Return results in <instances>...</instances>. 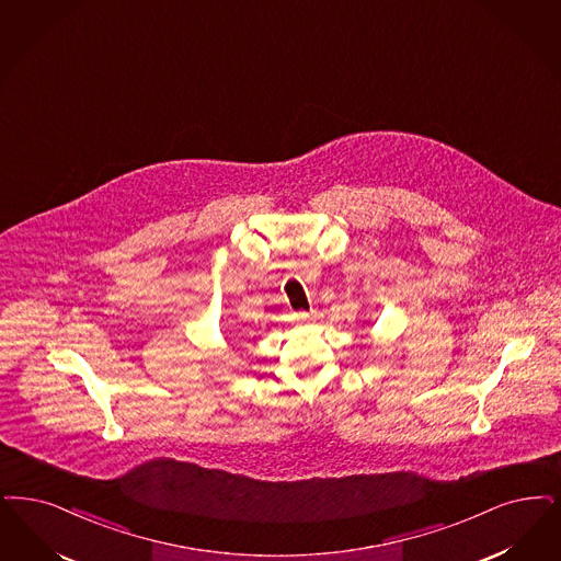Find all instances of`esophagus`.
I'll return each instance as SVG.
<instances>
[{
    "label": "esophagus",
    "instance_id": "obj_1",
    "mask_svg": "<svg viewBox=\"0 0 561 561\" xmlns=\"http://www.w3.org/2000/svg\"><path fill=\"white\" fill-rule=\"evenodd\" d=\"M296 317V321L300 323V325H307V323H311L314 319V313L311 311V313H307V311H300V313L294 314Z\"/></svg>",
    "mask_w": 561,
    "mask_h": 561
}]
</instances>
